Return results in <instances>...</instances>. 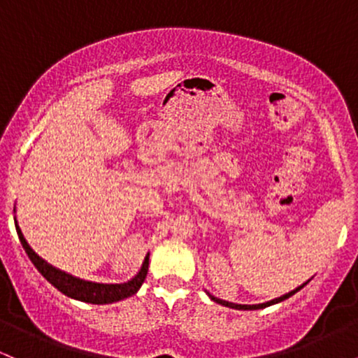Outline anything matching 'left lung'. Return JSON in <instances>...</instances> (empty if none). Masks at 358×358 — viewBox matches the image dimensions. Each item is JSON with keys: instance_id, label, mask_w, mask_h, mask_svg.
Masks as SVG:
<instances>
[{"instance_id": "8db88e82", "label": "left lung", "mask_w": 358, "mask_h": 358, "mask_svg": "<svg viewBox=\"0 0 358 358\" xmlns=\"http://www.w3.org/2000/svg\"><path fill=\"white\" fill-rule=\"evenodd\" d=\"M308 282H310V279H308L306 282H303L301 286H298L296 289L289 291V293L282 294V296H279V298H276V299H271V301H268V303H261V305H237V303H229V301H225V299H220V298L212 296V294L208 293V291H207V294H208V298L212 299V301L219 303V305H222V306L234 308V310H262V308H268V306H271V305H276V303H281V301H285V299H287L289 296H293V294L298 293V291L301 289V287H305V286L308 285Z\"/></svg>"}]
</instances>
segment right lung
<instances>
[{
  "label": "right lung",
  "instance_id": "obj_1",
  "mask_svg": "<svg viewBox=\"0 0 358 358\" xmlns=\"http://www.w3.org/2000/svg\"><path fill=\"white\" fill-rule=\"evenodd\" d=\"M15 225L24 252L28 254V257L34 262L35 268L40 271V274H42L52 286H55L60 293L65 294V296L79 299V301L84 303H92V305H108V303L121 301V299H126L133 296V294H136L139 287L145 282L148 266H150V254H146L141 269L138 271L136 276L129 279L127 282H121V285H104V282L85 281V279L76 278L72 276V274L65 273V271L55 268V266L48 264L45 259L40 257L38 254L30 248V244L24 239L22 229H20L18 222H16V217Z\"/></svg>",
  "mask_w": 358,
  "mask_h": 358
}]
</instances>
